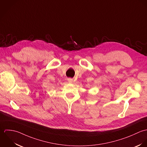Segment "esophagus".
Returning <instances> with one entry per match:
<instances>
[{
  "mask_svg": "<svg viewBox=\"0 0 147 147\" xmlns=\"http://www.w3.org/2000/svg\"><path fill=\"white\" fill-rule=\"evenodd\" d=\"M67 81H68V82H69V83H72L73 82V80L71 79H70V78H69L67 80Z\"/></svg>",
  "mask_w": 147,
  "mask_h": 147,
  "instance_id": "1",
  "label": "esophagus"
}]
</instances>
